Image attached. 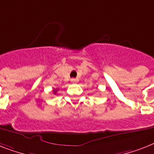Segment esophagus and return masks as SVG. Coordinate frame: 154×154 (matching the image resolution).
Instances as JSON below:
<instances>
[{
    "label": "esophagus",
    "mask_w": 154,
    "mask_h": 154,
    "mask_svg": "<svg viewBox=\"0 0 154 154\" xmlns=\"http://www.w3.org/2000/svg\"><path fill=\"white\" fill-rule=\"evenodd\" d=\"M71 83H78L79 82V79H71Z\"/></svg>",
    "instance_id": "esophagus-1"
}]
</instances>
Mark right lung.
I'll return each mask as SVG.
<instances>
[{"label": "right lung", "instance_id": "right-lung-1", "mask_svg": "<svg viewBox=\"0 0 154 154\" xmlns=\"http://www.w3.org/2000/svg\"><path fill=\"white\" fill-rule=\"evenodd\" d=\"M58 90L57 89H54L53 90V92H54V94H56V92H57Z\"/></svg>", "mask_w": 154, "mask_h": 154}]
</instances>
